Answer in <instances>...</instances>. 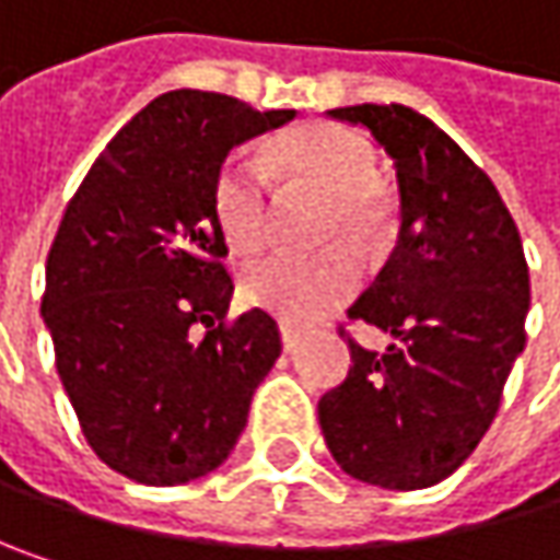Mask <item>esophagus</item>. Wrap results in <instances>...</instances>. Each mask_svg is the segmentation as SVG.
<instances>
[{"label":"esophagus","mask_w":560,"mask_h":560,"mask_svg":"<svg viewBox=\"0 0 560 560\" xmlns=\"http://www.w3.org/2000/svg\"><path fill=\"white\" fill-rule=\"evenodd\" d=\"M298 343H301V334H298V330H294L291 324H281V347H284V350L291 353V350H294Z\"/></svg>","instance_id":"esophagus-1"}]
</instances>
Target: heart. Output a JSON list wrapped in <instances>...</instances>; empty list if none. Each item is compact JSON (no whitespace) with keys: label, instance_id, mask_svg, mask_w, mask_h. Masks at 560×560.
I'll list each match as a JSON object with an SVG mask.
<instances>
[{"label":"heart","instance_id":"obj_1","mask_svg":"<svg viewBox=\"0 0 560 560\" xmlns=\"http://www.w3.org/2000/svg\"><path fill=\"white\" fill-rule=\"evenodd\" d=\"M276 165L291 184L311 187L330 197L324 240L350 236L353 243H373L383 233L386 210L376 197V152L373 145L343 126H307L281 139ZM213 210L226 243L236 253H256L272 233V187L262 159L253 152H233L217 171ZM360 281V262L347 249H324L314 256H266L243 269L240 294L249 307L269 311L288 324H314Z\"/></svg>","mask_w":560,"mask_h":560}]
</instances>
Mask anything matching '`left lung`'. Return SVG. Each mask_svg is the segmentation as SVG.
I'll return each mask as SVG.
<instances>
[{
	"instance_id": "left-lung-1",
	"label": "left lung",
	"mask_w": 560,
	"mask_h": 560,
	"mask_svg": "<svg viewBox=\"0 0 560 560\" xmlns=\"http://www.w3.org/2000/svg\"><path fill=\"white\" fill-rule=\"evenodd\" d=\"M395 162L401 226L389 262L347 311L395 337L324 392V441L353 480L424 490L451 477L500 411L525 347L528 266L500 190L464 149L408 106H343Z\"/></svg>"
}]
</instances>
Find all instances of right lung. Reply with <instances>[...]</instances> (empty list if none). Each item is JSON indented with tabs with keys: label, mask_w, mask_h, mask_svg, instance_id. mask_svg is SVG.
I'll list each match as a JSON object with an SVG mask.
<instances>
[{
	"label": "right lung",
	"mask_w": 560,
	"mask_h": 560,
	"mask_svg": "<svg viewBox=\"0 0 560 560\" xmlns=\"http://www.w3.org/2000/svg\"><path fill=\"white\" fill-rule=\"evenodd\" d=\"M226 93L171 90L103 149L57 226L42 314L93 454L174 487L217 470L281 353L269 311L226 317L233 279L213 180L233 145L279 129Z\"/></svg>",
	"instance_id": "1"
}]
</instances>
